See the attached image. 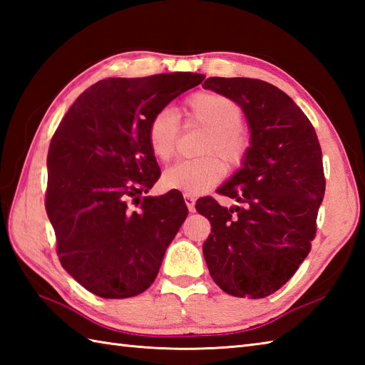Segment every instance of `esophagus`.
Returning <instances> with one entry per match:
<instances>
[{
    "label": "esophagus",
    "mask_w": 365,
    "mask_h": 365,
    "mask_svg": "<svg viewBox=\"0 0 365 365\" xmlns=\"http://www.w3.org/2000/svg\"><path fill=\"white\" fill-rule=\"evenodd\" d=\"M183 199H185V204H187V207H188V210L192 213L196 210V199H195V196H191V195H183Z\"/></svg>",
    "instance_id": "34e87169"
}]
</instances>
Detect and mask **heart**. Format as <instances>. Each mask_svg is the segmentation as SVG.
<instances>
[{
  "mask_svg": "<svg viewBox=\"0 0 365 365\" xmlns=\"http://www.w3.org/2000/svg\"><path fill=\"white\" fill-rule=\"evenodd\" d=\"M242 120V108L226 96L216 92L191 96L185 103V123L207 130L199 147L205 157L178 161L168 168L161 177L163 187L197 196L221 182L226 173L222 159L230 169L242 166L251 145ZM178 138L180 123L175 114L170 110L155 113L147 127V144L153 157L169 161L177 152ZM216 156L222 159L218 160Z\"/></svg>",
  "mask_w": 365,
  "mask_h": 365,
  "instance_id": "heart-1",
  "label": "heart"
}]
</instances>
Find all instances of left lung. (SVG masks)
Returning a JSON list of instances; mask_svg holds the SVG:
<instances>
[{
    "label": "left lung",
    "instance_id": "1",
    "mask_svg": "<svg viewBox=\"0 0 365 365\" xmlns=\"http://www.w3.org/2000/svg\"><path fill=\"white\" fill-rule=\"evenodd\" d=\"M234 100L251 130L242 169L216 191L240 205L200 197L212 224L202 246L215 284L232 297L265 298L289 281L311 251L324 196L322 147L299 106L279 88L254 78L205 80Z\"/></svg>",
    "mask_w": 365,
    "mask_h": 365
}]
</instances>
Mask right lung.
Returning <instances> with one entry per match:
<instances>
[{
	"label": "right lung",
	"instance_id": "1",
	"mask_svg": "<svg viewBox=\"0 0 365 365\" xmlns=\"http://www.w3.org/2000/svg\"><path fill=\"white\" fill-rule=\"evenodd\" d=\"M204 78L175 72L102 80L75 100L54 131L46 215L61 265L97 297L120 299L149 289L187 218L178 191L139 199L161 174L147 127Z\"/></svg>",
	"mask_w": 365,
	"mask_h": 365
}]
</instances>
